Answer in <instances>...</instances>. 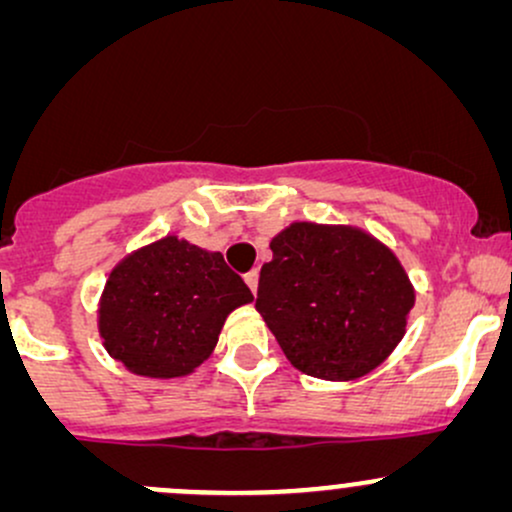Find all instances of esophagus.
<instances>
[{
	"label": "esophagus",
	"mask_w": 512,
	"mask_h": 512,
	"mask_svg": "<svg viewBox=\"0 0 512 512\" xmlns=\"http://www.w3.org/2000/svg\"><path fill=\"white\" fill-rule=\"evenodd\" d=\"M245 284L250 286L252 293H257V284H260V272H257V269H252V272L245 274Z\"/></svg>",
	"instance_id": "1"
}]
</instances>
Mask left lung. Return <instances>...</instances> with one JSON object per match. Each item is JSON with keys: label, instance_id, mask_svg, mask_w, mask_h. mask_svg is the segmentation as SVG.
I'll use <instances>...</instances> for the list:
<instances>
[{"label": "left lung", "instance_id": "left-lung-1", "mask_svg": "<svg viewBox=\"0 0 512 512\" xmlns=\"http://www.w3.org/2000/svg\"><path fill=\"white\" fill-rule=\"evenodd\" d=\"M269 248L255 308L305 375L361 378L404 337L414 291L378 240L356 228L293 223Z\"/></svg>", "mask_w": 512, "mask_h": 512}]
</instances>
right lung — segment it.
Returning a JSON list of instances; mask_svg holds the SVG:
<instances>
[{"mask_svg": "<svg viewBox=\"0 0 512 512\" xmlns=\"http://www.w3.org/2000/svg\"><path fill=\"white\" fill-rule=\"evenodd\" d=\"M250 301L221 252L168 236L113 269L101 301V337L132 373L178 378L214 351L226 315Z\"/></svg>", "mask_w": 512, "mask_h": 512, "instance_id": "obj_1", "label": "right lung"}]
</instances>
